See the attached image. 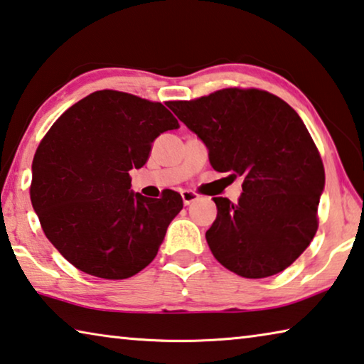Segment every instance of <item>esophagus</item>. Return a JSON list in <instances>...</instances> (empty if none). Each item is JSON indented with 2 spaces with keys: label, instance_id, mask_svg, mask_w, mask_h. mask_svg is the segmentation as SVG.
Segmentation results:
<instances>
[{
  "label": "esophagus",
  "instance_id": "obj_1",
  "mask_svg": "<svg viewBox=\"0 0 364 364\" xmlns=\"http://www.w3.org/2000/svg\"><path fill=\"white\" fill-rule=\"evenodd\" d=\"M181 198H183L184 205H189L193 204L194 200L199 199V194L196 191H191V189H184V191H181Z\"/></svg>",
  "mask_w": 364,
  "mask_h": 364
}]
</instances>
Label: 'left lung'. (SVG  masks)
I'll use <instances>...</instances> for the list:
<instances>
[{
    "label": "left lung",
    "instance_id": "left-lung-1",
    "mask_svg": "<svg viewBox=\"0 0 364 364\" xmlns=\"http://www.w3.org/2000/svg\"><path fill=\"white\" fill-rule=\"evenodd\" d=\"M168 107L209 149L213 170L243 176L236 204L213 198L205 240L213 257L246 279L285 270L317 232L322 159L287 102L259 89L230 87Z\"/></svg>",
    "mask_w": 364,
    "mask_h": 364
}]
</instances>
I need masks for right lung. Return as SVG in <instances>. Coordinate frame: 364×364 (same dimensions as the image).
<instances>
[{"instance_id": "add662e5", "label": "right lung", "mask_w": 364, "mask_h": 364, "mask_svg": "<svg viewBox=\"0 0 364 364\" xmlns=\"http://www.w3.org/2000/svg\"><path fill=\"white\" fill-rule=\"evenodd\" d=\"M180 128L160 102L97 90L69 107L40 142L31 200L43 233L82 272L129 279L154 261L181 196L131 191L132 168L149 159L155 137Z\"/></svg>"}]
</instances>
